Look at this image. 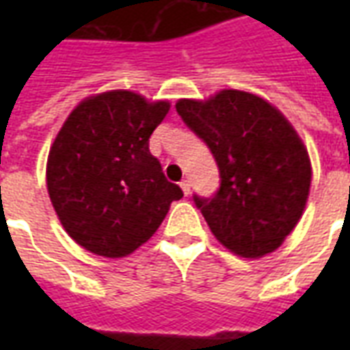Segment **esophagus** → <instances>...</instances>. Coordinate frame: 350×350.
Wrapping results in <instances>:
<instances>
[{"instance_id":"34e87169","label":"esophagus","mask_w":350,"mask_h":350,"mask_svg":"<svg viewBox=\"0 0 350 350\" xmlns=\"http://www.w3.org/2000/svg\"><path fill=\"white\" fill-rule=\"evenodd\" d=\"M180 187H182L183 195H189V193H191L189 180H182V182H180Z\"/></svg>"}]
</instances>
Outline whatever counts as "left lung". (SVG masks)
<instances>
[{
	"mask_svg": "<svg viewBox=\"0 0 350 350\" xmlns=\"http://www.w3.org/2000/svg\"><path fill=\"white\" fill-rule=\"evenodd\" d=\"M176 110L219 168L215 195H193L213 236L240 257L278 250L300 221L311 185L308 150L293 125L268 100L240 90L180 99Z\"/></svg>",
	"mask_w": 350,
	"mask_h": 350,
	"instance_id": "left-lung-1",
	"label": "left lung"
}]
</instances>
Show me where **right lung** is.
Segmentation results:
<instances>
[{"mask_svg":"<svg viewBox=\"0 0 350 350\" xmlns=\"http://www.w3.org/2000/svg\"><path fill=\"white\" fill-rule=\"evenodd\" d=\"M168 108L167 100L114 90L82 100L57 133L46 163L49 195L67 234L84 250L129 255L183 197L150 153V137Z\"/></svg>","mask_w":350,"mask_h":350,"instance_id":"add662e5","label":"right lung"}]
</instances>
